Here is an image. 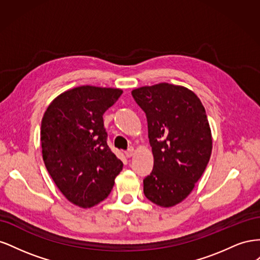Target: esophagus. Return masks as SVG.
Returning a JSON list of instances; mask_svg holds the SVG:
<instances>
[{
  "label": "esophagus",
  "instance_id": "esophagus-1",
  "mask_svg": "<svg viewBox=\"0 0 260 260\" xmlns=\"http://www.w3.org/2000/svg\"><path fill=\"white\" fill-rule=\"evenodd\" d=\"M133 153H135V148H133L132 146H130V147L127 149V151H124V155L127 156L128 158H129V157H131V156L133 155Z\"/></svg>",
  "mask_w": 260,
  "mask_h": 260
}]
</instances>
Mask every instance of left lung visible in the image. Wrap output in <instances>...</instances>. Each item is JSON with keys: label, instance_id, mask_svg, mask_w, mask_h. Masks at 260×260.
I'll return each instance as SVG.
<instances>
[{"label": "left lung", "instance_id": "8db88e82", "mask_svg": "<svg viewBox=\"0 0 260 260\" xmlns=\"http://www.w3.org/2000/svg\"><path fill=\"white\" fill-rule=\"evenodd\" d=\"M146 115L154 155L143 180L146 199L161 207L182 202L205 171L212 140L202 102L184 86L159 83L132 91Z\"/></svg>", "mask_w": 260, "mask_h": 260}]
</instances>
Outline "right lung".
I'll list each match as a JSON object with an SVG mask.
<instances>
[{"label":"right lung","instance_id":"right-lung-1","mask_svg":"<svg viewBox=\"0 0 260 260\" xmlns=\"http://www.w3.org/2000/svg\"><path fill=\"white\" fill-rule=\"evenodd\" d=\"M119 89L83 85L55 99L42 118L45 167L65 198L83 208L104 201L123 164L107 145L103 115Z\"/></svg>","mask_w":260,"mask_h":260}]
</instances>
